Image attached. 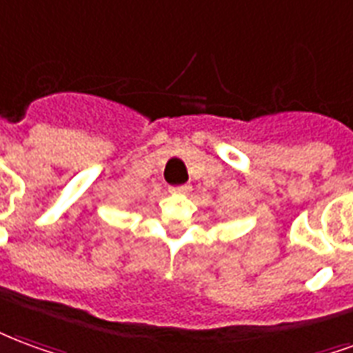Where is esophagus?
Here are the masks:
<instances>
[{
  "mask_svg": "<svg viewBox=\"0 0 353 353\" xmlns=\"http://www.w3.org/2000/svg\"><path fill=\"white\" fill-rule=\"evenodd\" d=\"M171 192H173V194H188V192H190V186H188V184L174 186V188H171Z\"/></svg>",
  "mask_w": 353,
  "mask_h": 353,
  "instance_id": "esophagus-1",
  "label": "esophagus"
}]
</instances>
